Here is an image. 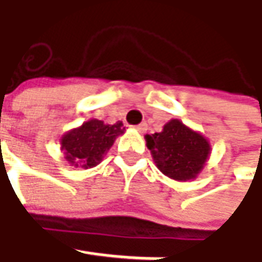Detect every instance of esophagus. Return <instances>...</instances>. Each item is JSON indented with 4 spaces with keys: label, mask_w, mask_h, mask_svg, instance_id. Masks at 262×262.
I'll return each mask as SVG.
<instances>
[{
    "label": "esophagus",
    "mask_w": 262,
    "mask_h": 262,
    "mask_svg": "<svg viewBox=\"0 0 262 262\" xmlns=\"http://www.w3.org/2000/svg\"><path fill=\"white\" fill-rule=\"evenodd\" d=\"M136 128H137V131H138V133H144V131L147 129V124H146V122H141V124L136 125Z\"/></svg>",
    "instance_id": "34e87169"
}]
</instances>
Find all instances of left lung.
I'll return each mask as SVG.
<instances>
[{
	"label": "left lung",
	"mask_w": 262,
	"mask_h": 262,
	"mask_svg": "<svg viewBox=\"0 0 262 262\" xmlns=\"http://www.w3.org/2000/svg\"><path fill=\"white\" fill-rule=\"evenodd\" d=\"M146 140L157 167L176 181L194 179L210 155L206 138L178 119L167 122L162 133L146 136Z\"/></svg>",
	"instance_id": "obj_1"
}]
</instances>
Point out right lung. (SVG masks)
I'll return each mask as SVG.
<instances>
[{"instance_id":"1","label":"right lung","mask_w":262,"mask_h":262,"mask_svg":"<svg viewBox=\"0 0 262 262\" xmlns=\"http://www.w3.org/2000/svg\"><path fill=\"white\" fill-rule=\"evenodd\" d=\"M124 131L125 126L121 121L114 125H105L99 119H90L80 128L67 133L61 140V146L70 163L87 169L102 160L116 137L124 134Z\"/></svg>"}]
</instances>
